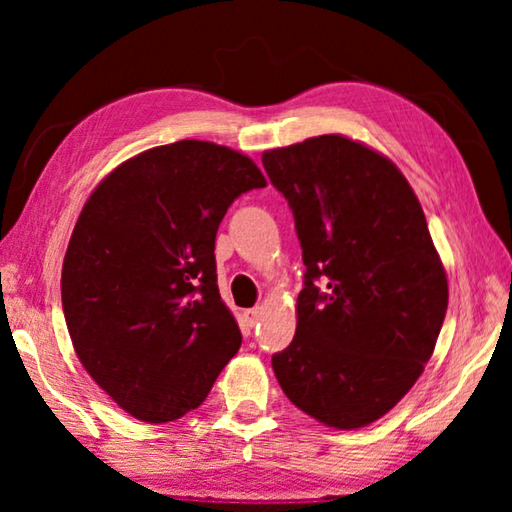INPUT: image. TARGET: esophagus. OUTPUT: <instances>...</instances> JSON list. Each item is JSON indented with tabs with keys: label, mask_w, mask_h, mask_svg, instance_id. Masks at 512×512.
<instances>
[{
	"label": "esophagus",
	"mask_w": 512,
	"mask_h": 512,
	"mask_svg": "<svg viewBox=\"0 0 512 512\" xmlns=\"http://www.w3.org/2000/svg\"><path fill=\"white\" fill-rule=\"evenodd\" d=\"M244 318H246V323H248L250 327L257 325V323H259V318H262V307L246 309V311H244Z\"/></svg>",
	"instance_id": "esophagus-1"
}]
</instances>
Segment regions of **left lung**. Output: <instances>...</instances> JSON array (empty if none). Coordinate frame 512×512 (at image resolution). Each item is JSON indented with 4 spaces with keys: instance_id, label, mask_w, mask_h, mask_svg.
<instances>
[{
    "instance_id": "obj_1",
    "label": "left lung",
    "mask_w": 512,
    "mask_h": 512,
    "mask_svg": "<svg viewBox=\"0 0 512 512\" xmlns=\"http://www.w3.org/2000/svg\"><path fill=\"white\" fill-rule=\"evenodd\" d=\"M307 266L296 336L273 354L284 395L334 429L386 415L422 375L449 289L422 205L384 155L343 135L264 151Z\"/></svg>"
}]
</instances>
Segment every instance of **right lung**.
Segmentation results:
<instances>
[{
  "label": "right lung",
  "instance_id": "obj_1",
  "mask_svg": "<svg viewBox=\"0 0 512 512\" xmlns=\"http://www.w3.org/2000/svg\"><path fill=\"white\" fill-rule=\"evenodd\" d=\"M259 187L246 155L180 140L121 162L83 205L60 277L65 323L83 368L133 418H183L237 354L214 239Z\"/></svg>",
  "mask_w": 512,
  "mask_h": 512
}]
</instances>
